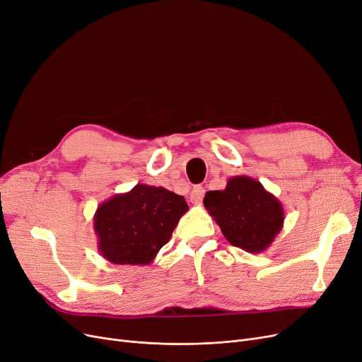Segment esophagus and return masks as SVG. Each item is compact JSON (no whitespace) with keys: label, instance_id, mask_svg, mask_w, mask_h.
I'll use <instances>...</instances> for the list:
<instances>
[{"label":"esophagus","instance_id":"obj_1","mask_svg":"<svg viewBox=\"0 0 362 362\" xmlns=\"http://www.w3.org/2000/svg\"><path fill=\"white\" fill-rule=\"evenodd\" d=\"M204 194H206V189L201 186H195L194 189L191 191L189 194V199L192 204H201L202 202V198H204Z\"/></svg>","mask_w":362,"mask_h":362}]
</instances>
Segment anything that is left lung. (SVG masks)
<instances>
[{"mask_svg":"<svg viewBox=\"0 0 362 362\" xmlns=\"http://www.w3.org/2000/svg\"><path fill=\"white\" fill-rule=\"evenodd\" d=\"M204 207L223 237L248 253H263L284 225V209L263 185L248 176H233L222 191H209Z\"/></svg>","mask_w":362,"mask_h":362,"instance_id":"obj_1","label":"left lung"}]
</instances>
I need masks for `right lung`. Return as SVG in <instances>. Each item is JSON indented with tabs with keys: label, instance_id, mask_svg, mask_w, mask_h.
I'll list each match as a JSON object with an SVG mask.
<instances>
[{
	"label": "right lung",
	"instance_id": "obj_1",
	"mask_svg": "<svg viewBox=\"0 0 362 362\" xmlns=\"http://www.w3.org/2000/svg\"><path fill=\"white\" fill-rule=\"evenodd\" d=\"M186 211L182 195L137 183L102 202L94 213L99 253L115 264H149Z\"/></svg>",
	"mask_w": 362,
	"mask_h": 362
}]
</instances>
